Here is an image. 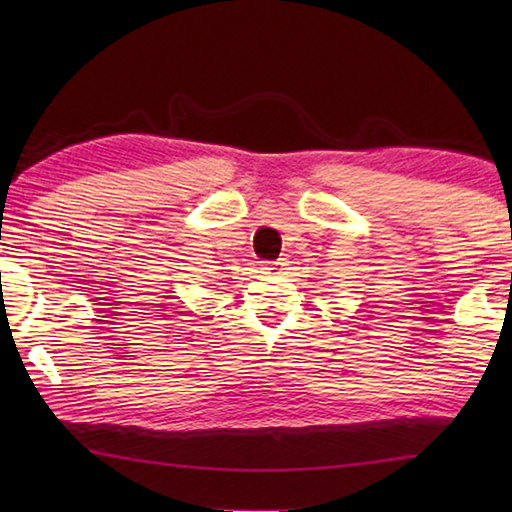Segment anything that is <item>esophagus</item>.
<instances>
[{
  "label": "esophagus",
  "mask_w": 512,
  "mask_h": 512,
  "mask_svg": "<svg viewBox=\"0 0 512 512\" xmlns=\"http://www.w3.org/2000/svg\"><path fill=\"white\" fill-rule=\"evenodd\" d=\"M262 271H264V273H277V271H282V262H262Z\"/></svg>",
  "instance_id": "obj_1"
}]
</instances>
